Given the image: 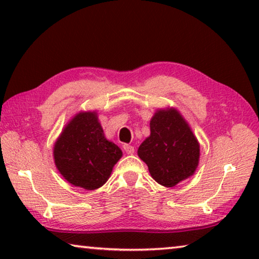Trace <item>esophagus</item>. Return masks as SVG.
I'll return each mask as SVG.
<instances>
[{
  "label": "esophagus",
  "instance_id": "esophagus-1",
  "mask_svg": "<svg viewBox=\"0 0 259 259\" xmlns=\"http://www.w3.org/2000/svg\"><path fill=\"white\" fill-rule=\"evenodd\" d=\"M123 150L125 151L126 154H129V155H133L135 153V147L131 146V145H128V144H124Z\"/></svg>",
  "mask_w": 259,
  "mask_h": 259
}]
</instances>
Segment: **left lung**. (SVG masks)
<instances>
[{
	"label": "left lung",
	"instance_id": "left-lung-1",
	"mask_svg": "<svg viewBox=\"0 0 259 259\" xmlns=\"http://www.w3.org/2000/svg\"><path fill=\"white\" fill-rule=\"evenodd\" d=\"M151 135L138 148V156L148 166L152 178L174 187L196 170L200 145L177 109H157L152 117Z\"/></svg>",
	"mask_w": 259,
	"mask_h": 259
}]
</instances>
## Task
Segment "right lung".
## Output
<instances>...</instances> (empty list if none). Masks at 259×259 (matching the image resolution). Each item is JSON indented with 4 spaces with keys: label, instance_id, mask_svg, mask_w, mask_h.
<instances>
[{
    "label": "right lung",
    "instance_id": "obj_1",
    "mask_svg": "<svg viewBox=\"0 0 259 259\" xmlns=\"http://www.w3.org/2000/svg\"><path fill=\"white\" fill-rule=\"evenodd\" d=\"M121 156L120 147L105 138L96 112L76 114L54 147L55 163L63 177L88 191L107 182Z\"/></svg>",
    "mask_w": 259,
    "mask_h": 259
}]
</instances>
